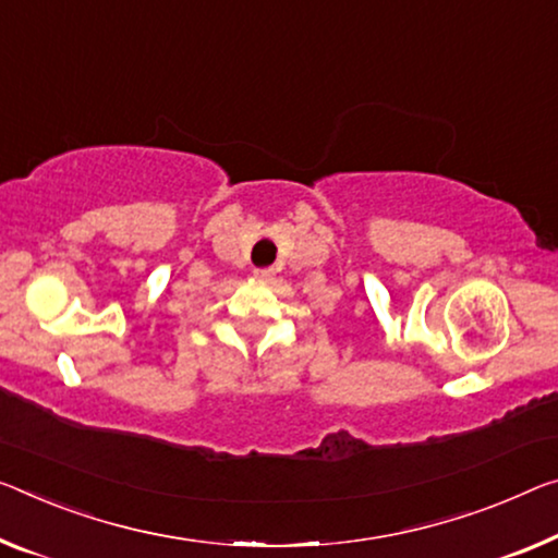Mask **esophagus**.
<instances>
[{"instance_id":"34e87169","label":"esophagus","mask_w":558,"mask_h":558,"mask_svg":"<svg viewBox=\"0 0 558 558\" xmlns=\"http://www.w3.org/2000/svg\"><path fill=\"white\" fill-rule=\"evenodd\" d=\"M254 274H256V277H259V279H271V277H274V269H256Z\"/></svg>"}]
</instances>
